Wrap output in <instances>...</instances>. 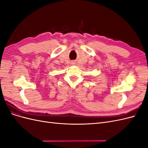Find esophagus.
<instances>
[{
	"instance_id": "obj_1",
	"label": "esophagus",
	"mask_w": 148,
	"mask_h": 148,
	"mask_svg": "<svg viewBox=\"0 0 148 148\" xmlns=\"http://www.w3.org/2000/svg\"><path fill=\"white\" fill-rule=\"evenodd\" d=\"M72 64H73V65L74 64V63H73V62H72Z\"/></svg>"
}]
</instances>
